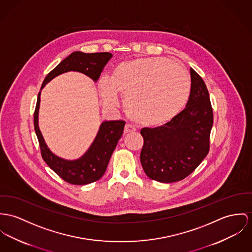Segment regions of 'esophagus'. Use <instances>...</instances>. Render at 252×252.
I'll list each match as a JSON object with an SVG mask.
<instances>
[{
  "label": "esophagus",
  "mask_w": 252,
  "mask_h": 252,
  "mask_svg": "<svg viewBox=\"0 0 252 252\" xmlns=\"http://www.w3.org/2000/svg\"><path fill=\"white\" fill-rule=\"evenodd\" d=\"M135 130L136 129L134 126H132L131 125H128V124H126V125L125 126V129H124V132H125V133H131V132H134Z\"/></svg>",
  "instance_id": "34e87169"
}]
</instances>
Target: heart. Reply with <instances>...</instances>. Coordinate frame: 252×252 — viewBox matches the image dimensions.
<instances>
[{"mask_svg":"<svg viewBox=\"0 0 252 252\" xmlns=\"http://www.w3.org/2000/svg\"><path fill=\"white\" fill-rule=\"evenodd\" d=\"M97 89L108 107H116L119 94L132 121L156 126L183 108L190 95L191 78L183 66L171 59L137 58L117 64L108 78H99Z\"/></svg>","mask_w":252,"mask_h":252,"instance_id":"b5f03b06","label":"heart"}]
</instances>
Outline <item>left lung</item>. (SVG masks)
<instances>
[{
  "label": "left lung",
  "mask_w": 252,
  "mask_h": 252,
  "mask_svg": "<svg viewBox=\"0 0 252 252\" xmlns=\"http://www.w3.org/2000/svg\"><path fill=\"white\" fill-rule=\"evenodd\" d=\"M191 92L183 111L164 126L141 129L144 145L140 160L155 181L172 183L192 174L209 152L213 110L207 87L190 68Z\"/></svg>",
  "instance_id": "left-lung-1"
}]
</instances>
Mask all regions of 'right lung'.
<instances>
[{"label":"right lung","instance_id":"1","mask_svg":"<svg viewBox=\"0 0 252 252\" xmlns=\"http://www.w3.org/2000/svg\"><path fill=\"white\" fill-rule=\"evenodd\" d=\"M111 58L112 54L107 52L86 54L78 51L72 53L48 74L42 83L37 97L33 121L42 157L48 166L63 180L74 185H86L97 181L103 175L118 141L123 135L126 122L121 120L103 121L99 126L94 141L83 155L74 160L61 158L49 149L39 128L41 90L52 79L71 71L84 74L94 82H97L103 67Z\"/></svg>","mask_w":252,"mask_h":252}]
</instances>
